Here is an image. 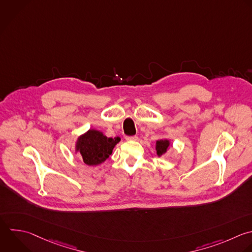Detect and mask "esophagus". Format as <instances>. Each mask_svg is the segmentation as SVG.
<instances>
[{"instance_id": "1", "label": "esophagus", "mask_w": 252, "mask_h": 252, "mask_svg": "<svg viewBox=\"0 0 252 252\" xmlns=\"http://www.w3.org/2000/svg\"><path fill=\"white\" fill-rule=\"evenodd\" d=\"M127 141H137L138 137L137 136H126L125 138Z\"/></svg>"}]
</instances>
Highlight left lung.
I'll return each instance as SVG.
<instances>
[{"label": "left lung", "mask_w": 252, "mask_h": 252, "mask_svg": "<svg viewBox=\"0 0 252 252\" xmlns=\"http://www.w3.org/2000/svg\"><path fill=\"white\" fill-rule=\"evenodd\" d=\"M169 146V142L167 140H159L157 142V153H158V156H161L162 154H164L167 150Z\"/></svg>", "instance_id": "1"}]
</instances>
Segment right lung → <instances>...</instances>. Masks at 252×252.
Here are the masks:
<instances>
[{"mask_svg":"<svg viewBox=\"0 0 252 252\" xmlns=\"http://www.w3.org/2000/svg\"><path fill=\"white\" fill-rule=\"evenodd\" d=\"M119 141L118 137L107 138L99 131L90 130L79 138L77 151L80 152L86 164L97 165L109 158Z\"/></svg>","mask_w":252,"mask_h":252,"instance_id":"obj_1","label":"right lung"}]
</instances>
